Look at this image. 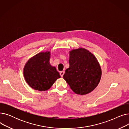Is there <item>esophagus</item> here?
<instances>
[{"label": "esophagus", "mask_w": 129, "mask_h": 129, "mask_svg": "<svg viewBox=\"0 0 129 129\" xmlns=\"http://www.w3.org/2000/svg\"><path fill=\"white\" fill-rule=\"evenodd\" d=\"M64 73H65V72L64 71H62V72H60V75L61 77H63V76Z\"/></svg>", "instance_id": "1"}]
</instances>
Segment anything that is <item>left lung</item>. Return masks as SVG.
<instances>
[{
    "mask_svg": "<svg viewBox=\"0 0 129 129\" xmlns=\"http://www.w3.org/2000/svg\"><path fill=\"white\" fill-rule=\"evenodd\" d=\"M69 53L70 67L66 70L64 79L76 94L91 92L99 84L102 74L97 58L83 47L73 49Z\"/></svg>",
    "mask_w": 129,
    "mask_h": 129,
    "instance_id": "left-lung-1",
    "label": "left lung"
}]
</instances>
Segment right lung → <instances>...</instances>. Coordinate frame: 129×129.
<instances>
[{"label": "right lung", "mask_w": 129, "mask_h": 129, "mask_svg": "<svg viewBox=\"0 0 129 129\" xmlns=\"http://www.w3.org/2000/svg\"><path fill=\"white\" fill-rule=\"evenodd\" d=\"M50 51L41 52L31 57L25 63L23 76L28 85L36 90L46 91L60 77L56 67L50 63Z\"/></svg>", "instance_id": "obj_1"}]
</instances>
